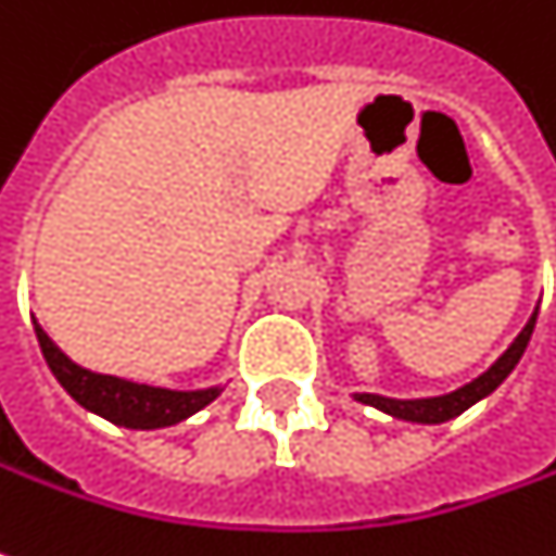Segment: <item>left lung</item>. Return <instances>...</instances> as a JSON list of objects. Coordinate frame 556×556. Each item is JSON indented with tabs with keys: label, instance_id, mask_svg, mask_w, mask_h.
Here are the masks:
<instances>
[{
	"label": "left lung",
	"instance_id": "8db88e82",
	"mask_svg": "<svg viewBox=\"0 0 556 556\" xmlns=\"http://www.w3.org/2000/svg\"><path fill=\"white\" fill-rule=\"evenodd\" d=\"M535 318H539V308L532 312L527 327L508 345V352L498 357L486 374H480L478 379H471L462 389L450 391V394H438V397H413V401H397V397H382V394H355V401L370 404V407L382 409V413H389L394 419H404V422H419V426H441V422H450V419H456L468 407H475L478 401L490 397L508 379V374L517 367V361L523 357L527 345H530L532 330H535Z\"/></svg>",
	"mask_w": 556,
	"mask_h": 556
}]
</instances>
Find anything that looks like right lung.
<instances>
[{
  "instance_id": "right-lung-1",
  "label": "right lung",
  "mask_w": 556,
  "mask_h": 556,
  "mask_svg": "<svg viewBox=\"0 0 556 556\" xmlns=\"http://www.w3.org/2000/svg\"><path fill=\"white\" fill-rule=\"evenodd\" d=\"M33 327H36V339L42 345L45 361H48L54 379L66 389V394L76 404L110 419L115 426L147 428V431L149 428L177 426L182 419H189L192 413L207 407L211 401H217V394L223 391L219 386L195 391L155 389V386H143V382L85 370L76 361L63 355L61 349L51 342V337L39 327V321H33Z\"/></svg>"
}]
</instances>
